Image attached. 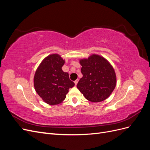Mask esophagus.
Returning a JSON list of instances; mask_svg holds the SVG:
<instances>
[{
    "label": "esophagus",
    "mask_w": 150,
    "mask_h": 150,
    "mask_svg": "<svg viewBox=\"0 0 150 150\" xmlns=\"http://www.w3.org/2000/svg\"><path fill=\"white\" fill-rule=\"evenodd\" d=\"M79 80L78 79H76V81H74V83H75V85H77V84H78Z\"/></svg>",
    "instance_id": "34e87169"
}]
</instances>
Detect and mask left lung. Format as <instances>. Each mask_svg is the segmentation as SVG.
<instances>
[{"instance_id":"8db88e82","label":"left lung","mask_w":150,"mask_h":150,"mask_svg":"<svg viewBox=\"0 0 150 150\" xmlns=\"http://www.w3.org/2000/svg\"><path fill=\"white\" fill-rule=\"evenodd\" d=\"M83 77L77 88L85 98L91 102H101L110 96L116 84V74L106 59L93 54L80 60Z\"/></svg>"}]
</instances>
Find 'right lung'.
<instances>
[{
	"label": "right lung",
	"mask_w": 150,
	"mask_h": 150,
	"mask_svg": "<svg viewBox=\"0 0 150 150\" xmlns=\"http://www.w3.org/2000/svg\"><path fill=\"white\" fill-rule=\"evenodd\" d=\"M64 60L59 54H51L40 63L34 78L35 91L44 102L55 105L64 100L69 89L74 83L69 74L62 70Z\"/></svg>",
	"instance_id": "add662e5"
}]
</instances>
